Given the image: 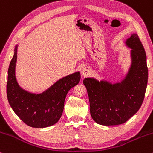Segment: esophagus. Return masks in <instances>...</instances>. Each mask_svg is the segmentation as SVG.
<instances>
[{
  "instance_id": "34e87169",
  "label": "esophagus",
  "mask_w": 153,
  "mask_h": 153,
  "mask_svg": "<svg viewBox=\"0 0 153 153\" xmlns=\"http://www.w3.org/2000/svg\"><path fill=\"white\" fill-rule=\"evenodd\" d=\"M90 73H91V69L89 68H84L83 69H82L81 74L83 77L87 76L88 75L90 74Z\"/></svg>"
}]
</instances>
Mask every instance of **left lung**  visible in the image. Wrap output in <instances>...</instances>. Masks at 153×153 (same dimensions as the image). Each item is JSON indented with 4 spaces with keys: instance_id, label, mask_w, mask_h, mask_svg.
Returning <instances> with one entry per match:
<instances>
[{
    "instance_id": "obj_1",
    "label": "left lung",
    "mask_w": 153,
    "mask_h": 153,
    "mask_svg": "<svg viewBox=\"0 0 153 153\" xmlns=\"http://www.w3.org/2000/svg\"><path fill=\"white\" fill-rule=\"evenodd\" d=\"M130 49V65L120 81L85 78L91 117L103 126L119 125L126 122L140 109L146 91L148 69L145 49L137 34H132L124 41Z\"/></svg>"
}]
</instances>
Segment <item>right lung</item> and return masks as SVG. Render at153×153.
I'll list each match as a JSON object with an SVG mask.
<instances>
[{"instance_id": "add662e5", "label": "right lung", "mask_w": 153, "mask_h": 153, "mask_svg": "<svg viewBox=\"0 0 153 153\" xmlns=\"http://www.w3.org/2000/svg\"><path fill=\"white\" fill-rule=\"evenodd\" d=\"M18 46V44L15 46L8 71L6 88L10 106L29 127L44 128L54 125L62 114L67 94L80 82V71L60 78L40 94L29 92L19 85L16 77Z\"/></svg>"}]
</instances>
